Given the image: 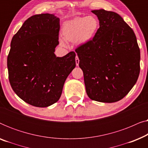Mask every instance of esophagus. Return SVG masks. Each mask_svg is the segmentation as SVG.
Returning a JSON list of instances; mask_svg holds the SVG:
<instances>
[{"mask_svg": "<svg viewBox=\"0 0 148 148\" xmlns=\"http://www.w3.org/2000/svg\"><path fill=\"white\" fill-rule=\"evenodd\" d=\"M75 62H76V65L78 66L79 65V58L77 56H76L75 58Z\"/></svg>", "mask_w": 148, "mask_h": 148, "instance_id": "34e87169", "label": "esophagus"}]
</instances>
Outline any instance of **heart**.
<instances>
[{
  "label": "heart",
  "instance_id": "obj_1",
  "mask_svg": "<svg viewBox=\"0 0 148 148\" xmlns=\"http://www.w3.org/2000/svg\"><path fill=\"white\" fill-rule=\"evenodd\" d=\"M98 26V19L93 15L75 17L64 22L61 28V35L66 42H76L78 44L84 45L94 38ZM59 42L62 46H66L62 39H60Z\"/></svg>",
  "mask_w": 148,
  "mask_h": 148
}]
</instances>
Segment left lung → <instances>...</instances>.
Here are the masks:
<instances>
[{"instance_id":"obj_1","label":"left lung","mask_w":148,"mask_h":148,"mask_svg":"<svg viewBox=\"0 0 148 148\" xmlns=\"http://www.w3.org/2000/svg\"><path fill=\"white\" fill-rule=\"evenodd\" d=\"M100 27L90 42L75 50L91 100L112 103L123 99L136 84L140 50L133 29L119 14L92 11Z\"/></svg>"}]
</instances>
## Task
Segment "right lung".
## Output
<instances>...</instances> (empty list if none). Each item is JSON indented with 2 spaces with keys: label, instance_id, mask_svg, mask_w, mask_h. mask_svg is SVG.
Returning a JSON list of instances; mask_svg holds the SVG:
<instances>
[{
  "label": "right lung",
  "instance_id": "1",
  "mask_svg": "<svg viewBox=\"0 0 148 148\" xmlns=\"http://www.w3.org/2000/svg\"><path fill=\"white\" fill-rule=\"evenodd\" d=\"M59 29V18L42 13L28 18L12 38L7 57L10 84L21 100L34 106L57 102L76 66L74 52L62 57L54 54Z\"/></svg>",
  "mask_w": 148,
  "mask_h": 148
}]
</instances>
